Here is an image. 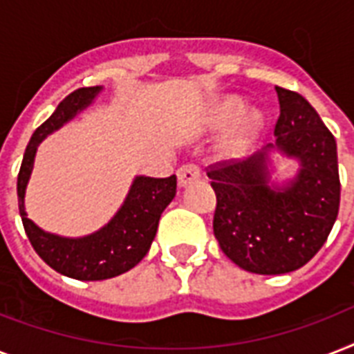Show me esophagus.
I'll use <instances>...</instances> for the list:
<instances>
[{
    "label": "esophagus",
    "mask_w": 354,
    "mask_h": 354,
    "mask_svg": "<svg viewBox=\"0 0 354 354\" xmlns=\"http://www.w3.org/2000/svg\"><path fill=\"white\" fill-rule=\"evenodd\" d=\"M200 178V167L196 163H185L178 169V183L180 187L187 185V183L194 182Z\"/></svg>",
    "instance_id": "obj_1"
}]
</instances>
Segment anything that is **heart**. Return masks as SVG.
<instances>
[{
	"label": "heart",
	"mask_w": 354,
	"mask_h": 354,
	"mask_svg": "<svg viewBox=\"0 0 354 354\" xmlns=\"http://www.w3.org/2000/svg\"><path fill=\"white\" fill-rule=\"evenodd\" d=\"M242 112H244V104L241 101H236V99H230V101L222 102L221 106L216 108L213 118H211V122H213V127H227V124H232V122L241 118ZM261 122H263L261 115H257V113H250L248 118L242 119L241 124L236 127L235 133L227 141V150L232 154L244 152L257 138L259 130H261Z\"/></svg>",
	"instance_id": "b5f03b06"
}]
</instances>
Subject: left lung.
I'll return each mask as SVG.
<instances>
[{
	"instance_id": "obj_1",
	"label": "left lung",
	"mask_w": 354,
	"mask_h": 354,
	"mask_svg": "<svg viewBox=\"0 0 354 354\" xmlns=\"http://www.w3.org/2000/svg\"><path fill=\"white\" fill-rule=\"evenodd\" d=\"M279 118L275 143L248 160L207 167L216 207L213 232L236 266L261 275L301 268L324 246L340 207L335 136L305 97L275 86ZM302 163L285 188L268 185V150Z\"/></svg>"
}]
</instances>
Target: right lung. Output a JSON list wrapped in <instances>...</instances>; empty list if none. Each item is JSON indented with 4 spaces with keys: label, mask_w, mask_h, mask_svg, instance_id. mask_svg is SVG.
<instances>
[{
    "label": "right lung",
    "mask_w": 354,
    "mask_h": 354,
    "mask_svg": "<svg viewBox=\"0 0 354 354\" xmlns=\"http://www.w3.org/2000/svg\"><path fill=\"white\" fill-rule=\"evenodd\" d=\"M99 91L101 86H91L69 93L51 118L35 130L18 172L19 216L35 252L58 274L80 281L110 279L133 268L149 252L161 213L176 194V174L169 178L138 176L118 215L102 230L82 239H64L41 232L35 222L27 218L24 196L32 171L36 147L47 133L60 128L75 113L88 106Z\"/></svg>",
    "instance_id": "obj_1"
}]
</instances>
